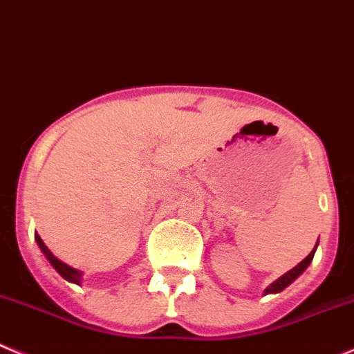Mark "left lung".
<instances>
[{"label": "left lung", "mask_w": 354, "mask_h": 354, "mask_svg": "<svg viewBox=\"0 0 354 354\" xmlns=\"http://www.w3.org/2000/svg\"><path fill=\"white\" fill-rule=\"evenodd\" d=\"M316 246H318V244H316ZM315 252H316V248H315V250H313L311 253H309V255L306 257V259L302 260V262L299 263V266H297V267H293L292 270H288V272H286L285 276H281V277H279V279H277V281H274L272 285H270L269 288H267L266 292H263V293H266V295H267V293H277V292H281V290H285L286 286L290 285V283H293V281H295L297 277H299L300 274H302L304 270L307 269V266H309V263H311L313 257H315Z\"/></svg>", "instance_id": "obj_1"}]
</instances>
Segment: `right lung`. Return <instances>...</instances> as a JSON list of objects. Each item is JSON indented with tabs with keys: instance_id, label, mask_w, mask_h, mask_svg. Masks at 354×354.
<instances>
[{
	"instance_id": "add662e5",
	"label": "right lung",
	"mask_w": 354,
	"mask_h": 354,
	"mask_svg": "<svg viewBox=\"0 0 354 354\" xmlns=\"http://www.w3.org/2000/svg\"><path fill=\"white\" fill-rule=\"evenodd\" d=\"M35 239H36V243H38L39 250H41V252H43V255L47 257L48 262L52 263V267H54V269L57 270V272L61 274V276L64 277V279H68V281L77 283V285H80V277H82L80 270H77V269H73V267L66 266V263L61 262V260H59L57 257L52 255V252H50V250H48L47 246H45V243H43L41 237H39L38 234H35Z\"/></svg>"
}]
</instances>
